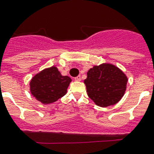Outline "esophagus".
<instances>
[{
    "mask_svg": "<svg viewBox=\"0 0 154 154\" xmlns=\"http://www.w3.org/2000/svg\"><path fill=\"white\" fill-rule=\"evenodd\" d=\"M74 80H75V81H80L81 80V76H77V77H76L74 78Z\"/></svg>",
    "mask_w": 154,
    "mask_h": 154,
    "instance_id": "1",
    "label": "esophagus"
}]
</instances>
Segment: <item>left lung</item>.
I'll list each match as a JSON object with an SVG mask.
<instances>
[{
  "label": "left lung",
  "mask_w": 154,
  "mask_h": 154,
  "mask_svg": "<svg viewBox=\"0 0 154 154\" xmlns=\"http://www.w3.org/2000/svg\"><path fill=\"white\" fill-rule=\"evenodd\" d=\"M128 77L123 71L110 63L94 66L84 81L88 95L97 106L107 107L118 103L125 95Z\"/></svg>",
  "instance_id": "8db88e82"
}]
</instances>
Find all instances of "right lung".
Here are the masks:
<instances>
[{
	"label": "right lung",
	"instance_id": "right-lung-1",
	"mask_svg": "<svg viewBox=\"0 0 154 154\" xmlns=\"http://www.w3.org/2000/svg\"><path fill=\"white\" fill-rule=\"evenodd\" d=\"M71 81L70 77L63 76L57 67L51 66L33 76L29 82V90L37 100L50 104L66 94Z\"/></svg>",
	"mask_w": 154,
	"mask_h": 154
}]
</instances>
